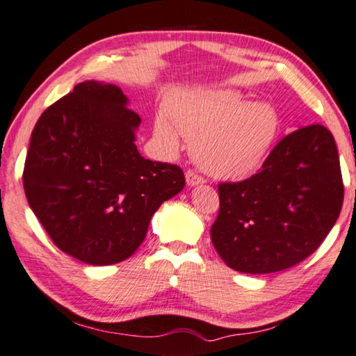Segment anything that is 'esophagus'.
Here are the masks:
<instances>
[{
    "mask_svg": "<svg viewBox=\"0 0 356 356\" xmlns=\"http://www.w3.org/2000/svg\"><path fill=\"white\" fill-rule=\"evenodd\" d=\"M186 183H188V186H198L204 183V178L194 170H188L186 172Z\"/></svg>",
    "mask_w": 356,
    "mask_h": 356,
    "instance_id": "34e87169",
    "label": "esophagus"
}]
</instances>
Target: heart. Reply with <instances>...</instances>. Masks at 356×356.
<instances>
[{
	"label": "heart",
	"instance_id": "b5f03b06",
	"mask_svg": "<svg viewBox=\"0 0 356 356\" xmlns=\"http://www.w3.org/2000/svg\"><path fill=\"white\" fill-rule=\"evenodd\" d=\"M158 115L154 133L168 152H178L179 133L192 140V154L204 172L236 179L257 170L278 134L277 111L248 103L233 89L186 93Z\"/></svg>",
	"mask_w": 356,
	"mask_h": 356
}]
</instances>
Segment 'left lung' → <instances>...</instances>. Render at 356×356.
Instances as JSON below:
<instances>
[{"instance_id": "obj_1", "label": "left lung", "mask_w": 356, "mask_h": 356, "mask_svg": "<svg viewBox=\"0 0 356 356\" xmlns=\"http://www.w3.org/2000/svg\"><path fill=\"white\" fill-rule=\"evenodd\" d=\"M211 241L232 269L284 270L314 253L338 220L344 184L333 134L309 124L280 140L263 167L219 184Z\"/></svg>"}]
</instances>
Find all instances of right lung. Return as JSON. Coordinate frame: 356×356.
Here are the masks:
<instances>
[{
  "mask_svg": "<svg viewBox=\"0 0 356 356\" xmlns=\"http://www.w3.org/2000/svg\"><path fill=\"white\" fill-rule=\"evenodd\" d=\"M140 117L120 87L84 81L43 111L31 134L23 188L54 245L92 266L120 263L147 236L184 173L142 158Z\"/></svg>",
  "mask_w": 356,
  "mask_h": 356,
  "instance_id": "1",
  "label": "right lung"
}]
</instances>
